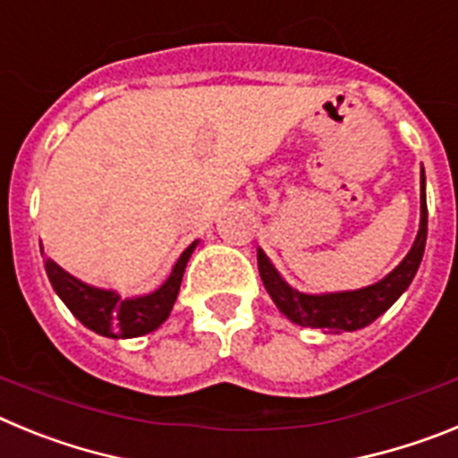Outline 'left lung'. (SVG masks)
Returning <instances> with one entry per match:
<instances>
[{
	"label": "left lung",
	"mask_w": 458,
	"mask_h": 458,
	"mask_svg": "<svg viewBox=\"0 0 458 458\" xmlns=\"http://www.w3.org/2000/svg\"><path fill=\"white\" fill-rule=\"evenodd\" d=\"M422 192H420V232L411 252L390 275L358 291H337V293H301L282 279L275 270L264 250L257 252L259 275L264 279L266 291L270 293L277 310L289 321L305 327H321L330 333H353L360 327L369 326L383 311L390 310L396 298L411 286L422 261L424 245H427V192H424V169H422Z\"/></svg>",
	"instance_id": "1"
}]
</instances>
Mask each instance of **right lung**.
Here are the masks:
<instances>
[{
  "label": "right lung",
  "mask_w": 458,
  "mask_h": 458,
  "mask_svg": "<svg viewBox=\"0 0 458 458\" xmlns=\"http://www.w3.org/2000/svg\"><path fill=\"white\" fill-rule=\"evenodd\" d=\"M194 248H197V241L183 250L163 284L151 293L137 295V298H121L116 291L84 284L78 277L66 273L62 266H56L52 259H46V273L64 305L89 330L112 339L141 337L167 321ZM40 254H43V248H40Z\"/></svg>",
  "instance_id": "right-lung-1"
}]
</instances>
